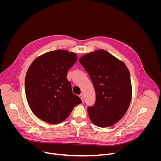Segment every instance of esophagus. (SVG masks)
<instances>
[{
	"instance_id": "obj_1",
	"label": "esophagus",
	"mask_w": 161,
	"mask_h": 161,
	"mask_svg": "<svg viewBox=\"0 0 161 161\" xmlns=\"http://www.w3.org/2000/svg\"><path fill=\"white\" fill-rule=\"evenodd\" d=\"M79 97L81 98V101H83V94H80V95H79Z\"/></svg>"
}]
</instances>
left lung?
<instances>
[{
    "mask_svg": "<svg viewBox=\"0 0 161 161\" xmlns=\"http://www.w3.org/2000/svg\"><path fill=\"white\" fill-rule=\"evenodd\" d=\"M80 62L92 81L94 106L87 110L91 121L99 127L112 126L127 112L132 98L130 73L126 65L104 50L83 55Z\"/></svg>",
    "mask_w": 161,
    "mask_h": 161,
    "instance_id": "left-lung-1",
    "label": "left lung"
}]
</instances>
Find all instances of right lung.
<instances>
[{
	"mask_svg": "<svg viewBox=\"0 0 161 161\" xmlns=\"http://www.w3.org/2000/svg\"><path fill=\"white\" fill-rule=\"evenodd\" d=\"M77 59L75 53L57 50L37 57L29 66L25 80L26 97L31 110L41 120L59 124L81 103L67 79V71Z\"/></svg>",
	"mask_w": 161,
	"mask_h": 161,
	"instance_id": "1",
	"label": "right lung"
}]
</instances>
